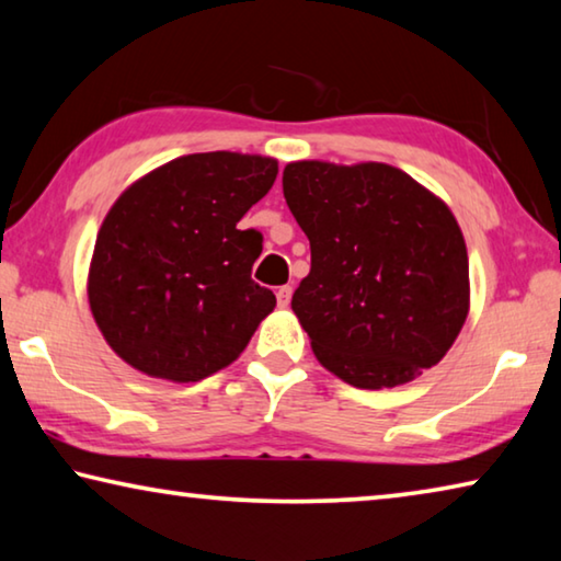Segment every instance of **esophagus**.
I'll return each instance as SVG.
<instances>
[{"label": "esophagus", "instance_id": "1", "mask_svg": "<svg viewBox=\"0 0 561 561\" xmlns=\"http://www.w3.org/2000/svg\"><path fill=\"white\" fill-rule=\"evenodd\" d=\"M277 301H279V307H289V301H291V287H279V289H277Z\"/></svg>", "mask_w": 561, "mask_h": 561}]
</instances>
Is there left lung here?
<instances>
[{"mask_svg": "<svg viewBox=\"0 0 561 561\" xmlns=\"http://www.w3.org/2000/svg\"><path fill=\"white\" fill-rule=\"evenodd\" d=\"M284 197L311 247L291 309L321 366L356 388L413 381L468 317V250L448 205L383 163H289Z\"/></svg>", "mask_w": 561, "mask_h": 561, "instance_id": "left-lung-1", "label": "left lung"}]
</instances>
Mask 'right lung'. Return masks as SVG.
<instances>
[{
    "mask_svg": "<svg viewBox=\"0 0 561 561\" xmlns=\"http://www.w3.org/2000/svg\"><path fill=\"white\" fill-rule=\"evenodd\" d=\"M274 178L277 160L215 150L170 160L118 197L93 247L89 301L126 364L187 383L242 354L277 297L252 279L262 234L237 222Z\"/></svg>",
    "mask_w": 561,
    "mask_h": 561,
    "instance_id": "right-lung-1",
    "label": "right lung"
}]
</instances>
